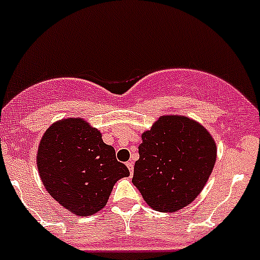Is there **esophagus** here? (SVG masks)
Instances as JSON below:
<instances>
[{"instance_id": "obj_1", "label": "esophagus", "mask_w": 260, "mask_h": 260, "mask_svg": "<svg viewBox=\"0 0 260 260\" xmlns=\"http://www.w3.org/2000/svg\"><path fill=\"white\" fill-rule=\"evenodd\" d=\"M127 168L128 169H129V173H131V175H132L133 174V170H135V162L133 161H127Z\"/></svg>"}]
</instances>
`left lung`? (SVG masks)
I'll use <instances>...</instances> for the list:
<instances>
[{"mask_svg": "<svg viewBox=\"0 0 260 260\" xmlns=\"http://www.w3.org/2000/svg\"><path fill=\"white\" fill-rule=\"evenodd\" d=\"M132 182L148 205L175 212L199 196L216 161V144L201 124L162 116L142 135Z\"/></svg>", "mask_w": 260, "mask_h": 260, "instance_id": "obj_1", "label": "left lung"}]
</instances>
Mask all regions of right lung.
<instances>
[{
    "label": "right lung",
    "instance_id": "obj_1",
    "mask_svg": "<svg viewBox=\"0 0 260 260\" xmlns=\"http://www.w3.org/2000/svg\"><path fill=\"white\" fill-rule=\"evenodd\" d=\"M37 165L48 192L79 216L104 209L116 181L129 175L128 168L116 159L113 147L80 118L62 119L48 128Z\"/></svg>",
    "mask_w": 260,
    "mask_h": 260
}]
</instances>
